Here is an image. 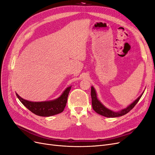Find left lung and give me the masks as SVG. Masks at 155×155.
I'll use <instances>...</instances> for the list:
<instances>
[{
	"label": "left lung",
	"mask_w": 155,
	"mask_h": 155,
	"mask_svg": "<svg viewBox=\"0 0 155 155\" xmlns=\"http://www.w3.org/2000/svg\"><path fill=\"white\" fill-rule=\"evenodd\" d=\"M143 92H143L142 94L128 107H127L126 108H125V109H122L120 111L114 112L113 110H111L109 109H107V107H105L99 100H98L94 88L93 87H91V97H92V108L94 110L96 111L97 114L107 117V118H116V117L124 116L127 113H128L130 110H132L133 109V107L137 105V104L140 98H141Z\"/></svg>",
	"instance_id": "1"
}]
</instances>
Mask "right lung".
<instances>
[{"instance_id":"right-lung-1","label":"right lung","mask_w":155,"mask_h":155,"mask_svg":"<svg viewBox=\"0 0 155 155\" xmlns=\"http://www.w3.org/2000/svg\"><path fill=\"white\" fill-rule=\"evenodd\" d=\"M70 89H71V86L65 89L62 94L57 99L47 101H30L24 100L17 93L16 95L22 104L33 113L37 116L48 117L59 114L63 111L67 104L68 93Z\"/></svg>"}]
</instances>
